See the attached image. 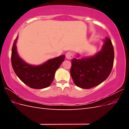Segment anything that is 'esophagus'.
<instances>
[{"label":"esophagus","instance_id":"esophagus-1","mask_svg":"<svg viewBox=\"0 0 129 129\" xmlns=\"http://www.w3.org/2000/svg\"><path fill=\"white\" fill-rule=\"evenodd\" d=\"M66 58H67V59H69V60L70 59H72V58L73 57L72 53L70 52H67V53H66Z\"/></svg>","mask_w":129,"mask_h":129}]
</instances>
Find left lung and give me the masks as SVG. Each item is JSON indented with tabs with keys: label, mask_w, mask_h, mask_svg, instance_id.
<instances>
[{
	"label": "left lung",
	"mask_w": 129,
	"mask_h": 129,
	"mask_svg": "<svg viewBox=\"0 0 129 129\" xmlns=\"http://www.w3.org/2000/svg\"><path fill=\"white\" fill-rule=\"evenodd\" d=\"M100 51L95 55L72 60L71 75L76 85L90 89L101 84L110 75L114 60V49L110 39L103 40Z\"/></svg>",
	"instance_id": "1"
}]
</instances>
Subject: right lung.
<instances>
[{"mask_svg":"<svg viewBox=\"0 0 129 129\" xmlns=\"http://www.w3.org/2000/svg\"><path fill=\"white\" fill-rule=\"evenodd\" d=\"M18 36L12 48L11 63L17 76L22 82L33 89H44L49 87L53 81L56 70L64 60L65 55L49 59L39 65L27 63L19 56L17 42Z\"/></svg>","mask_w":129,"mask_h":129,"instance_id":"add662e5","label":"right lung"}]
</instances>
